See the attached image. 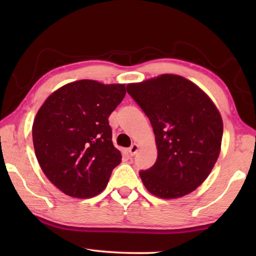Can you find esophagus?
<instances>
[{
  "instance_id": "esophagus-1",
  "label": "esophagus",
  "mask_w": 256,
  "mask_h": 256,
  "mask_svg": "<svg viewBox=\"0 0 256 256\" xmlns=\"http://www.w3.org/2000/svg\"><path fill=\"white\" fill-rule=\"evenodd\" d=\"M138 146L136 144H133L128 148V154H130V156H132V157H133V156H136V152H138Z\"/></svg>"
}]
</instances>
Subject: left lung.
<instances>
[{
    "label": "left lung",
    "instance_id": "8db88e82",
    "mask_svg": "<svg viewBox=\"0 0 256 256\" xmlns=\"http://www.w3.org/2000/svg\"><path fill=\"white\" fill-rule=\"evenodd\" d=\"M126 90L148 116L156 136L157 160L140 172L146 188L162 198L193 192L220 154L224 124L214 104L196 84L175 74L128 84Z\"/></svg>",
    "mask_w": 256,
    "mask_h": 256
}]
</instances>
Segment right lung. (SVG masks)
<instances>
[{
  "label": "right lung",
  "mask_w": 256,
  "mask_h": 256,
  "mask_svg": "<svg viewBox=\"0 0 256 256\" xmlns=\"http://www.w3.org/2000/svg\"><path fill=\"white\" fill-rule=\"evenodd\" d=\"M125 94L124 84L79 80L56 90L38 110L34 154L47 178L66 196H97L122 162L108 118Z\"/></svg>",
  "instance_id": "right-lung-1"
}]
</instances>
